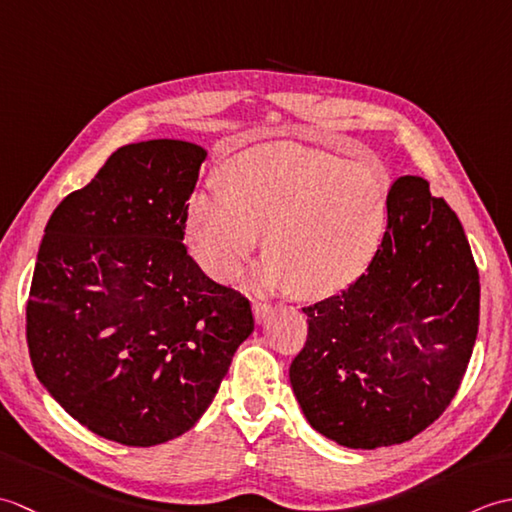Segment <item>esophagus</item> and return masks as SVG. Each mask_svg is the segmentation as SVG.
<instances>
[{
	"mask_svg": "<svg viewBox=\"0 0 512 512\" xmlns=\"http://www.w3.org/2000/svg\"><path fill=\"white\" fill-rule=\"evenodd\" d=\"M253 314H255L257 323H262L270 314V306H266V303H262V301H253Z\"/></svg>",
	"mask_w": 512,
	"mask_h": 512,
	"instance_id": "obj_1",
	"label": "esophagus"
}]
</instances>
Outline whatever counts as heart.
Segmentation results:
<instances>
[{
  "instance_id": "b5f03b06",
  "label": "heart",
  "mask_w": 512,
  "mask_h": 512,
  "mask_svg": "<svg viewBox=\"0 0 512 512\" xmlns=\"http://www.w3.org/2000/svg\"><path fill=\"white\" fill-rule=\"evenodd\" d=\"M224 178L187 204L189 250L217 281L233 279L266 233L259 286L325 299L361 279L385 242L391 178L380 165L266 143L235 154Z\"/></svg>"
}]
</instances>
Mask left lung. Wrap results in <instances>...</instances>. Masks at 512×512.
<instances>
[{
	"mask_svg": "<svg viewBox=\"0 0 512 512\" xmlns=\"http://www.w3.org/2000/svg\"><path fill=\"white\" fill-rule=\"evenodd\" d=\"M303 312L290 385L312 429L347 449L418 436L453 400L480 325V275L458 215L427 180L398 178L372 266Z\"/></svg>",
	"mask_w": 512,
	"mask_h": 512,
	"instance_id": "1",
	"label": "left lung"
}]
</instances>
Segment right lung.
<instances>
[{
    "label": "right lung",
    "instance_id": "add662e5",
    "mask_svg": "<svg viewBox=\"0 0 512 512\" xmlns=\"http://www.w3.org/2000/svg\"><path fill=\"white\" fill-rule=\"evenodd\" d=\"M204 160L187 140L116 149L54 209L39 246L32 367L74 420L125 447L187 433L255 328L248 299L182 244Z\"/></svg>",
    "mask_w": 512,
    "mask_h": 512
}]
</instances>
